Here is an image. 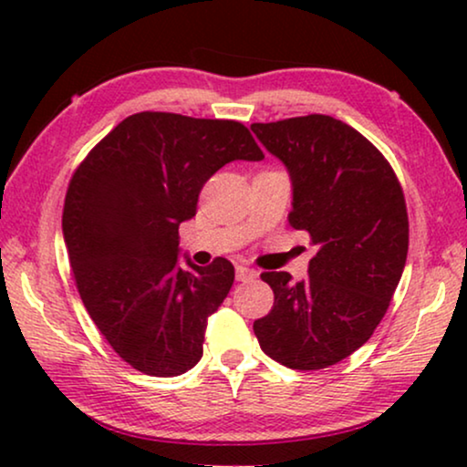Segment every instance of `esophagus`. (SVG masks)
<instances>
[{
  "mask_svg": "<svg viewBox=\"0 0 467 467\" xmlns=\"http://www.w3.org/2000/svg\"><path fill=\"white\" fill-rule=\"evenodd\" d=\"M235 278H238L240 283H248V280L257 278V272H254L253 267H248V265H238V267H235Z\"/></svg>",
  "mask_w": 467,
  "mask_h": 467,
  "instance_id": "34e87169",
  "label": "esophagus"
}]
</instances>
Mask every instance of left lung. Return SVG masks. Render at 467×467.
Returning <instances> with one entry per match:
<instances>
[{"label": "left lung", "mask_w": 467, "mask_h": 467, "mask_svg": "<svg viewBox=\"0 0 467 467\" xmlns=\"http://www.w3.org/2000/svg\"><path fill=\"white\" fill-rule=\"evenodd\" d=\"M293 184L291 227L315 246L308 276L264 272L270 315L253 323L259 347L291 369H323L363 347L385 317L408 254L401 184L382 152L327 114L253 123Z\"/></svg>", "instance_id": "left-lung-1"}]
</instances>
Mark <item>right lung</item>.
<instances>
[{
    "mask_svg": "<svg viewBox=\"0 0 467 467\" xmlns=\"http://www.w3.org/2000/svg\"><path fill=\"white\" fill-rule=\"evenodd\" d=\"M264 152L238 120L138 112L88 152L66 193L63 240L93 323L120 359L178 376L203 355L208 317L234 285V265H178V227L193 219L208 178Z\"/></svg>",
    "mask_w": 467,
    "mask_h": 467,
    "instance_id": "right-lung-1",
    "label": "right lung"
}]
</instances>
